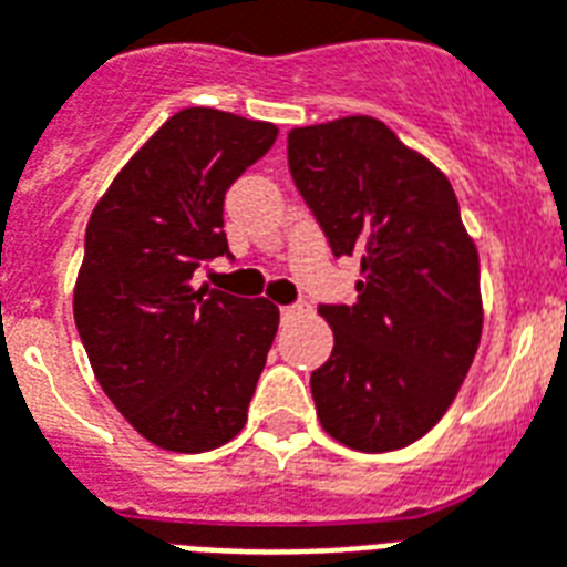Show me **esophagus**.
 <instances>
[{
	"instance_id": "esophagus-1",
	"label": "esophagus",
	"mask_w": 567,
	"mask_h": 567,
	"mask_svg": "<svg viewBox=\"0 0 567 567\" xmlns=\"http://www.w3.org/2000/svg\"><path fill=\"white\" fill-rule=\"evenodd\" d=\"M298 313H301V307H296V305L280 307V319H296Z\"/></svg>"
}]
</instances>
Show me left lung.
Here are the masks:
<instances>
[{
	"instance_id": "left-lung-1",
	"label": "left lung",
	"mask_w": 567,
	"mask_h": 567,
	"mask_svg": "<svg viewBox=\"0 0 567 567\" xmlns=\"http://www.w3.org/2000/svg\"><path fill=\"white\" fill-rule=\"evenodd\" d=\"M287 156L333 257L361 260L352 305H319L333 331L310 375L319 423L352 450H402L452 405L480 349V254L458 197L375 117L298 126Z\"/></svg>"
}]
</instances>
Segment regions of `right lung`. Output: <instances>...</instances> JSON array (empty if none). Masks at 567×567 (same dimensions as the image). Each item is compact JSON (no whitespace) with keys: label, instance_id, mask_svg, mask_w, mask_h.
Returning a JSON list of instances; mask_svg holds the SVG:
<instances>
[{"label":"right lung","instance_id":"add662e5","mask_svg":"<svg viewBox=\"0 0 567 567\" xmlns=\"http://www.w3.org/2000/svg\"><path fill=\"white\" fill-rule=\"evenodd\" d=\"M278 126L183 109L126 162L85 230L73 316L105 396L171 452L243 432L278 331V307L197 287L230 257L224 195L262 159Z\"/></svg>","mask_w":567,"mask_h":567}]
</instances>
